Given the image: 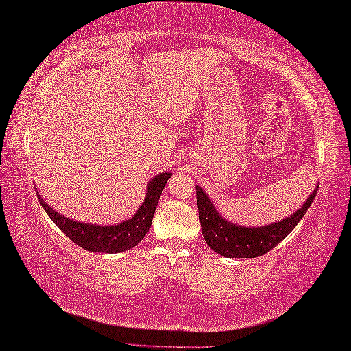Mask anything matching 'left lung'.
Masks as SVG:
<instances>
[{"label": "left lung", "mask_w": 351, "mask_h": 351, "mask_svg": "<svg viewBox=\"0 0 351 351\" xmlns=\"http://www.w3.org/2000/svg\"><path fill=\"white\" fill-rule=\"evenodd\" d=\"M315 189L307 198V202L291 217L280 223L269 224L265 227H241L230 224L218 215L215 207L210 203L204 191L197 186V204L199 213V224L204 239L213 252L226 257H259L271 252L277 244L288 236L294 227L304 217L313 198L317 195Z\"/></svg>", "instance_id": "8db88e82"}]
</instances>
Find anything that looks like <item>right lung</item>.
<instances>
[{
  "instance_id": "add662e5",
  "label": "right lung",
  "mask_w": 351,
  "mask_h": 351,
  "mask_svg": "<svg viewBox=\"0 0 351 351\" xmlns=\"http://www.w3.org/2000/svg\"><path fill=\"white\" fill-rule=\"evenodd\" d=\"M169 177V173H162L159 176H156L148 184L145 202L142 203L139 210L134 213V217L117 226H95L77 223V221L60 215L59 212L51 209V207L40 198V195L38 197L39 203L48 213V217L53 219V223L59 227L71 241L75 242L77 245L88 250V252L119 253L138 245L141 239L144 238L147 232L149 230L157 202H159L162 191L165 188V183L168 182Z\"/></svg>"
}]
</instances>
